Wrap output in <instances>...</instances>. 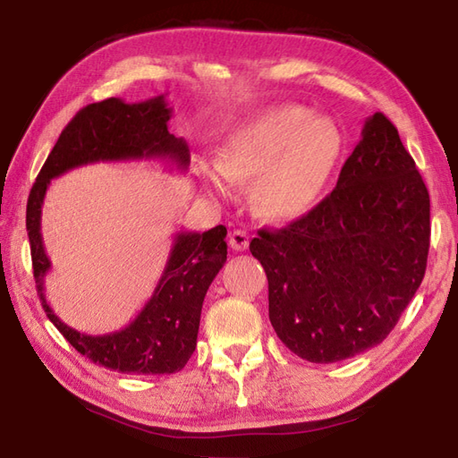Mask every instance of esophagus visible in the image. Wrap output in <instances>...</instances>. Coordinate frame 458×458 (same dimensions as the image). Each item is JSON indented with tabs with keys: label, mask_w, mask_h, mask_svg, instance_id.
Instances as JSON below:
<instances>
[{
	"label": "esophagus",
	"mask_w": 458,
	"mask_h": 458,
	"mask_svg": "<svg viewBox=\"0 0 458 458\" xmlns=\"http://www.w3.org/2000/svg\"><path fill=\"white\" fill-rule=\"evenodd\" d=\"M229 245L233 250H245L249 247V235L247 231H241V229H235L229 235Z\"/></svg>",
	"instance_id": "1"
}]
</instances>
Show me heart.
<instances>
[{"instance_id":"obj_1","label":"heart","mask_w":458,"mask_h":458,"mask_svg":"<svg viewBox=\"0 0 458 458\" xmlns=\"http://www.w3.org/2000/svg\"><path fill=\"white\" fill-rule=\"evenodd\" d=\"M340 154L342 132L332 118L283 105L233 126L221 140L217 160H199L195 170L201 188L223 199L255 176V209L270 221H293L320 199Z\"/></svg>"}]
</instances>
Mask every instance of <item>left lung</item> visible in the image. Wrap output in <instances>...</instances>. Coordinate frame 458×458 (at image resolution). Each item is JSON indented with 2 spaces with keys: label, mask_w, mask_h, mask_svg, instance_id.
<instances>
[{
  "label": "left lung",
  "mask_w": 458,
  "mask_h": 458,
  "mask_svg": "<svg viewBox=\"0 0 458 458\" xmlns=\"http://www.w3.org/2000/svg\"><path fill=\"white\" fill-rule=\"evenodd\" d=\"M428 217L423 177L397 128L376 112L332 193L291 225L260 229L250 241L284 346L334 363L384 342L425 276Z\"/></svg>",
  "instance_id": "8db88e82"
}]
</instances>
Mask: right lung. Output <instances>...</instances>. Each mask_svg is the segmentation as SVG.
I'll return each mask as SVG.
<instances>
[{
	"label": "right lung",
	"mask_w": 458,
	"mask_h": 458,
	"mask_svg": "<svg viewBox=\"0 0 458 458\" xmlns=\"http://www.w3.org/2000/svg\"><path fill=\"white\" fill-rule=\"evenodd\" d=\"M170 118L172 108L164 95L144 102L106 98L85 106L64 126L27 199L33 276L47 318L90 361L138 376L175 373L191 358L203 298L227 260V229L217 225L205 233H177L162 278L136 318L118 332L90 335L64 324L45 298L43 284L51 260L43 247L41 208L51 180L79 165L167 160L185 170L190 165L188 144L170 134Z\"/></svg>",
	"instance_id": "add662e5"
}]
</instances>
